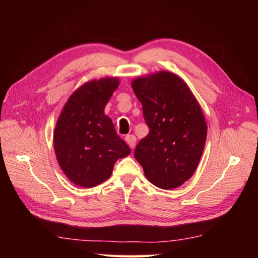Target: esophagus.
I'll use <instances>...</instances> for the list:
<instances>
[{
	"instance_id": "1",
	"label": "esophagus",
	"mask_w": 258,
	"mask_h": 258,
	"mask_svg": "<svg viewBox=\"0 0 258 258\" xmlns=\"http://www.w3.org/2000/svg\"><path fill=\"white\" fill-rule=\"evenodd\" d=\"M125 142L127 143V145L131 147V149H134L135 144H136V138L134 135H126Z\"/></svg>"
}]
</instances>
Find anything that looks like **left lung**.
I'll list each match as a JSON object with an SVG mask.
<instances>
[{
    "label": "left lung",
    "instance_id": "1",
    "mask_svg": "<svg viewBox=\"0 0 258 258\" xmlns=\"http://www.w3.org/2000/svg\"><path fill=\"white\" fill-rule=\"evenodd\" d=\"M132 89L150 128L134 156L153 185L176 188L191 177L204 151V114L187 84L167 71L134 79Z\"/></svg>",
    "mask_w": 258,
    "mask_h": 258
}]
</instances>
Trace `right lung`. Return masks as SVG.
Segmentation results:
<instances>
[{
	"instance_id": "right-lung-1",
	"label": "right lung",
	"mask_w": 258,
	"mask_h": 258,
	"mask_svg": "<svg viewBox=\"0 0 258 258\" xmlns=\"http://www.w3.org/2000/svg\"><path fill=\"white\" fill-rule=\"evenodd\" d=\"M118 84L117 78L86 82L69 97L57 118L53 134L56 160L65 176L81 187L105 182L115 162L131 153L104 113Z\"/></svg>"
}]
</instances>
